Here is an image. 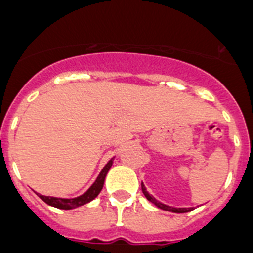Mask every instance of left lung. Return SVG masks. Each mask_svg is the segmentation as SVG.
Returning a JSON list of instances; mask_svg holds the SVG:
<instances>
[{"label":"left lung","instance_id":"8db88e82","mask_svg":"<svg viewBox=\"0 0 253 253\" xmlns=\"http://www.w3.org/2000/svg\"><path fill=\"white\" fill-rule=\"evenodd\" d=\"M141 189H142V193L143 195L146 197L147 200H150L151 203H154L155 206L158 207V208L164 209V211H172V213H186V211H193V208H175V207H170V206H166V204L161 203L159 200L155 199L151 194L146 190V186L143 185V183H141Z\"/></svg>","mask_w":253,"mask_h":253}]
</instances>
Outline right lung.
<instances>
[{"label": "right lung", "mask_w": 253, "mask_h": 253, "mask_svg": "<svg viewBox=\"0 0 253 253\" xmlns=\"http://www.w3.org/2000/svg\"><path fill=\"white\" fill-rule=\"evenodd\" d=\"M113 159L115 158L111 159V160L104 165V168L102 169V171L99 172V175L97 176L94 183L92 184V186H90V188L88 189L87 192L84 193V194L79 195V197L69 198V199H68V198L46 197V195H42V194H39V193H36V194L42 198L46 204H49V206L51 207H55V208H59V209H74V208H78V207L81 206H84V204L89 203V202H92V200L94 199V198H97V195L101 193L102 188H103L104 179H106L107 176V172L110 171L111 166H112L113 164Z\"/></svg>", "instance_id": "obj_1"}]
</instances>
